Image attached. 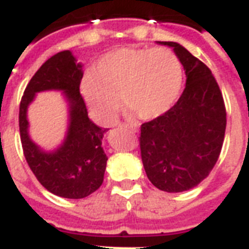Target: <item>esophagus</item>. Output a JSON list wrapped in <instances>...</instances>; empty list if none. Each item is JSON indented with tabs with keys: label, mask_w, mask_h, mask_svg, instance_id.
Listing matches in <instances>:
<instances>
[{
	"label": "esophagus",
	"mask_w": 249,
	"mask_h": 249,
	"mask_svg": "<svg viewBox=\"0 0 249 249\" xmlns=\"http://www.w3.org/2000/svg\"><path fill=\"white\" fill-rule=\"evenodd\" d=\"M119 126L127 127V128H130V130L134 131V132H136L137 131V127L135 126V124H131V123H122V124H119Z\"/></svg>",
	"instance_id": "obj_1"
}]
</instances>
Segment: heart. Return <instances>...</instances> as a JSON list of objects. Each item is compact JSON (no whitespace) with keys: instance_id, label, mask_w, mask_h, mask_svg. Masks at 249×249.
Instances as JSON below:
<instances>
[{"instance_id":"obj_1","label":"heart","mask_w":249,"mask_h":249,"mask_svg":"<svg viewBox=\"0 0 249 249\" xmlns=\"http://www.w3.org/2000/svg\"><path fill=\"white\" fill-rule=\"evenodd\" d=\"M182 67L168 49L114 50L97 61L81 83L93 117L103 124L114 121L121 100L141 119L157 118L178 99Z\"/></svg>"}]
</instances>
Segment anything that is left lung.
Returning <instances> with one entry per match:
<instances>
[{
    "label": "left lung",
    "mask_w": 249,
    "mask_h": 249,
    "mask_svg": "<svg viewBox=\"0 0 249 249\" xmlns=\"http://www.w3.org/2000/svg\"><path fill=\"white\" fill-rule=\"evenodd\" d=\"M172 47L184 67L186 86L166 113L141 124L140 150L146 176L167 193L190 190L210 175L221 153L226 109L212 71L176 42Z\"/></svg>",
    "instance_id": "1"
}]
</instances>
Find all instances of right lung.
Masks as SVG:
<instances>
[{"instance_id":"obj_1","label":"right lung","mask_w":249,"mask_h":249,"mask_svg":"<svg viewBox=\"0 0 249 249\" xmlns=\"http://www.w3.org/2000/svg\"><path fill=\"white\" fill-rule=\"evenodd\" d=\"M82 64L69 50L55 53L28 83L19 108V130L24 157L37 180L55 196L81 199L100 188L108 157L101 146L108 128H101L89 118L79 92ZM63 90L70 104V126L65 142L53 152H45L27 134L26 110L37 92Z\"/></svg>"}]
</instances>
